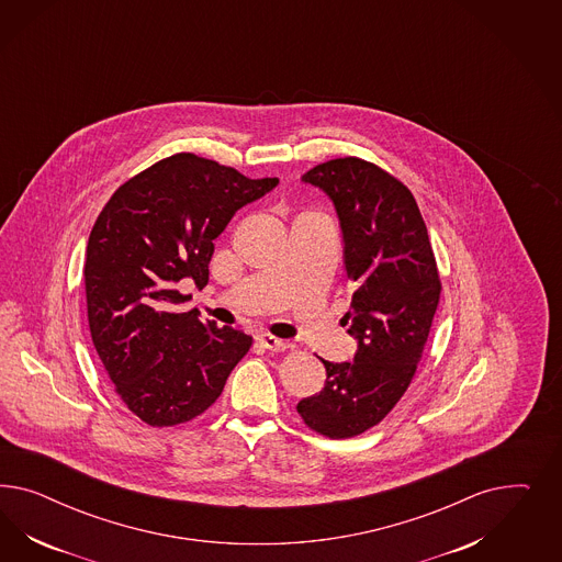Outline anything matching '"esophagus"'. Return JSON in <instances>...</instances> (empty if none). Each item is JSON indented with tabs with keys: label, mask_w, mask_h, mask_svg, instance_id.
<instances>
[{
	"label": "esophagus",
	"mask_w": 562,
	"mask_h": 562,
	"mask_svg": "<svg viewBox=\"0 0 562 562\" xmlns=\"http://www.w3.org/2000/svg\"><path fill=\"white\" fill-rule=\"evenodd\" d=\"M257 344H259L261 348H266V350H272V352H280V350L286 348L284 340H278L276 336H270V334H261V336L257 338Z\"/></svg>",
	"instance_id": "34e87169"
}]
</instances>
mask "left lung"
<instances>
[{
	"label": "left lung",
	"instance_id": "left-lung-1",
	"mask_svg": "<svg viewBox=\"0 0 562 562\" xmlns=\"http://www.w3.org/2000/svg\"><path fill=\"white\" fill-rule=\"evenodd\" d=\"M336 205L344 268L355 282L341 324L358 340L352 362L324 360V390L296 404L303 423L329 439L379 425L416 374L441 296L437 259L418 204L400 179L357 156L303 175Z\"/></svg>",
	"mask_w": 562,
	"mask_h": 562
}]
</instances>
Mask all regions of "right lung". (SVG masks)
<instances>
[{
  "instance_id": "add662e5",
  "label": "right lung",
  "mask_w": 562,
  "mask_h": 562,
  "mask_svg": "<svg viewBox=\"0 0 562 562\" xmlns=\"http://www.w3.org/2000/svg\"><path fill=\"white\" fill-rule=\"evenodd\" d=\"M278 186L191 153L172 154L125 181L88 238L86 306L92 344L121 402L146 425L204 414L254 340L228 325L179 313L207 284L214 238L238 207Z\"/></svg>"
}]
</instances>
